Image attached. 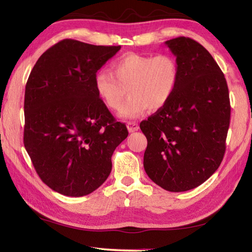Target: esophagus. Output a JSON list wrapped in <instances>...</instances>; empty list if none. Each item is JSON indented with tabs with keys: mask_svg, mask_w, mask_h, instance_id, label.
Masks as SVG:
<instances>
[{
	"mask_svg": "<svg viewBox=\"0 0 252 252\" xmlns=\"http://www.w3.org/2000/svg\"><path fill=\"white\" fill-rule=\"evenodd\" d=\"M126 127H127V130H129V132H135V131L139 130L138 123L133 122V121L126 122Z\"/></svg>",
	"mask_w": 252,
	"mask_h": 252,
	"instance_id": "obj_1",
	"label": "esophagus"
}]
</instances>
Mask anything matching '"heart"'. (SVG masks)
Masks as SVG:
<instances>
[{
	"mask_svg": "<svg viewBox=\"0 0 252 252\" xmlns=\"http://www.w3.org/2000/svg\"><path fill=\"white\" fill-rule=\"evenodd\" d=\"M179 81L177 60L169 54L127 53L116 60L111 72L101 70L94 76L96 94L110 110L121 108L125 118H138L148 109L157 111L171 99Z\"/></svg>",
	"mask_w": 252,
	"mask_h": 252,
	"instance_id": "1",
	"label": "heart"
}]
</instances>
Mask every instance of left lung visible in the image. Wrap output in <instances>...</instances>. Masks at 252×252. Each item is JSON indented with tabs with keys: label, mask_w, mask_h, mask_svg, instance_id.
<instances>
[{
	"label": "left lung",
	"mask_w": 252,
	"mask_h": 252,
	"mask_svg": "<svg viewBox=\"0 0 252 252\" xmlns=\"http://www.w3.org/2000/svg\"><path fill=\"white\" fill-rule=\"evenodd\" d=\"M165 44L177 58L179 81L168 103L140 123L148 140L143 167L158 186L182 192L219 168L231 108L224 74L201 44L185 36Z\"/></svg>",
	"instance_id": "obj_1"
}]
</instances>
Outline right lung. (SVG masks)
Returning a JSON list of instances; mask_svg holds the SVG:
<instances>
[{
	"label": "right lung",
	"instance_id": "right-lung-1",
	"mask_svg": "<svg viewBox=\"0 0 252 252\" xmlns=\"http://www.w3.org/2000/svg\"><path fill=\"white\" fill-rule=\"evenodd\" d=\"M120 45L65 39L51 46L30 73L24 95V147L41 180L67 197L96 190L129 132L96 94L94 76Z\"/></svg>",
	"mask_w": 252,
	"mask_h": 252
}]
</instances>
